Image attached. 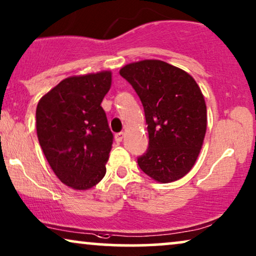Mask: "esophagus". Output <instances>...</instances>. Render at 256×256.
<instances>
[{
    "label": "esophagus",
    "mask_w": 256,
    "mask_h": 256,
    "mask_svg": "<svg viewBox=\"0 0 256 256\" xmlns=\"http://www.w3.org/2000/svg\"><path fill=\"white\" fill-rule=\"evenodd\" d=\"M122 138H124V134H122V132H119V134H114V139L117 142H120L122 140Z\"/></svg>",
    "instance_id": "obj_1"
}]
</instances>
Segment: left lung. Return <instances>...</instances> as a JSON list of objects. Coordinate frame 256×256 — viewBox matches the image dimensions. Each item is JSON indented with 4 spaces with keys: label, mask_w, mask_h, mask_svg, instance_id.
Masks as SVG:
<instances>
[{
    "label": "left lung",
    "mask_w": 256,
    "mask_h": 256,
    "mask_svg": "<svg viewBox=\"0 0 256 256\" xmlns=\"http://www.w3.org/2000/svg\"><path fill=\"white\" fill-rule=\"evenodd\" d=\"M119 74L144 106L148 148L138 156L139 168L162 184L182 178L199 156L207 128L205 100L196 82L158 60L128 64Z\"/></svg>",
    "instance_id": "8db88e82"
}]
</instances>
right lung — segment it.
I'll use <instances>...</instances> for the list:
<instances>
[{
	"mask_svg": "<svg viewBox=\"0 0 256 256\" xmlns=\"http://www.w3.org/2000/svg\"><path fill=\"white\" fill-rule=\"evenodd\" d=\"M110 86V71L69 77L37 104L40 148L57 178L71 188H91L106 173L114 134L100 103Z\"/></svg>",
	"mask_w": 256,
	"mask_h": 256,
	"instance_id": "1",
	"label": "right lung"
}]
</instances>
